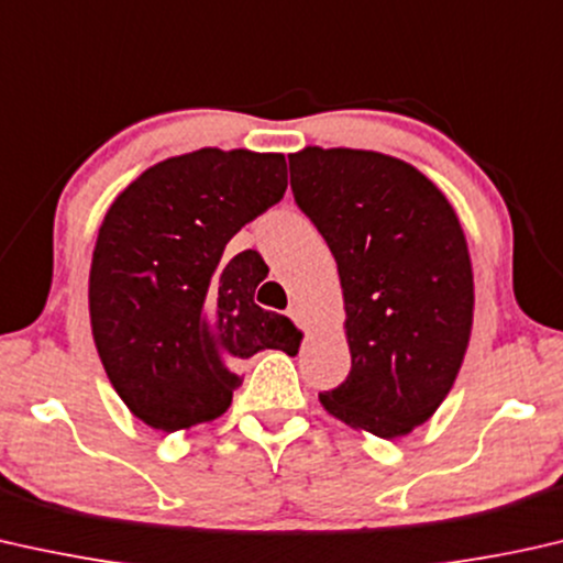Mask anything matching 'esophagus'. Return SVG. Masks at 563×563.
<instances>
[{"label":"esophagus","instance_id":"esophagus-1","mask_svg":"<svg viewBox=\"0 0 563 563\" xmlns=\"http://www.w3.org/2000/svg\"><path fill=\"white\" fill-rule=\"evenodd\" d=\"M287 317L291 322H297L299 328H301V317H299V307L297 305H289V309H287Z\"/></svg>","mask_w":563,"mask_h":563}]
</instances>
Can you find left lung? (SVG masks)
<instances>
[{
	"label": "left lung",
	"instance_id": "obj_1",
	"mask_svg": "<svg viewBox=\"0 0 563 563\" xmlns=\"http://www.w3.org/2000/svg\"><path fill=\"white\" fill-rule=\"evenodd\" d=\"M291 192L338 262L353 368L320 401L380 439L409 434L457 378L472 266L457 216L406 162L363 150L289 154Z\"/></svg>",
	"mask_w": 563,
	"mask_h": 563
}]
</instances>
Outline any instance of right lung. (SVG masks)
Masks as SVG:
<instances>
[{
  "instance_id": "1",
  "label": "right lung",
  "mask_w": 563,
  "mask_h": 563,
  "mask_svg": "<svg viewBox=\"0 0 563 563\" xmlns=\"http://www.w3.org/2000/svg\"><path fill=\"white\" fill-rule=\"evenodd\" d=\"M284 190V154L208 146L150 167L106 213L88 287L93 340L121 401L152 429L218 419L246 357L299 347L295 324L254 301L262 256H225Z\"/></svg>"
}]
</instances>
